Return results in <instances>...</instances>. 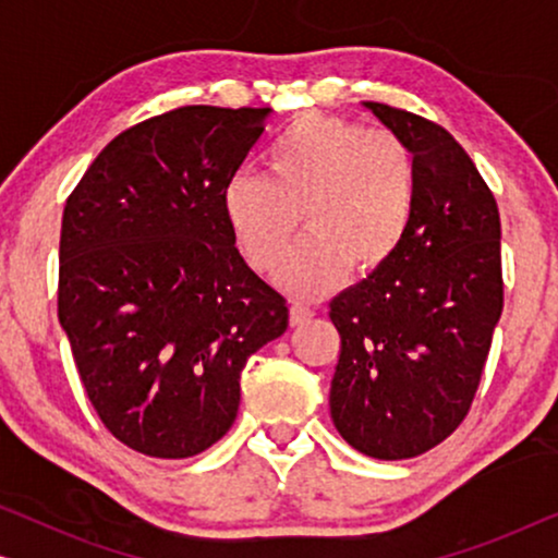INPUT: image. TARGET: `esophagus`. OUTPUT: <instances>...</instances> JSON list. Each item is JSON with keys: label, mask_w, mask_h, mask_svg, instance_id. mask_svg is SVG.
I'll return each instance as SVG.
<instances>
[{"label": "esophagus", "mask_w": 558, "mask_h": 558, "mask_svg": "<svg viewBox=\"0 0 558 558\" xmlns=\"http://www.w3.org/2000/svg\"><path fill=\"white\" fill-rule=\"evenodd\" d=\"M312 315H315V310L304 302H294L292 310H289V319H292V325H304L307 319H312Z\"/></svg>", "instance_id": "34e87169"}]
</instances>
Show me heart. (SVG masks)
I'll list each match as a JSON object with an SVG mask.
<instances>
[{
  "label": "heart",
  "mask_w": 558,
  "mask_h": 558,
  "mask_svg": "<svg viewBox=\"0 0 558 558\" xmlns=\"http://www.w3.org/2000/svg\"><path fill=\"white\" fill-rule=\"evenodd\" d=\"M264 172H235L220 205L235 246L258 274H274L296 228L310 235L281 274L296 294H323L350 266L371 274L407 239L416 205L411 149L386 129L307 113L271 144Z\"/></svg>",
  "instance_id": "obj_1"
}]
</instances>
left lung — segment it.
I'll return each mask as SVG.
<instances>
[{
	"label": "left lung",
	"instance_id": "8db88e82",
	"mask_svg": "<svg viewBox=\"0 0 558 558\" xmlns=\"http://www.w3.org/2000/svg\"><path fill=\"white\" fill-rule=\"evenodd\" d=\"M414 155L416 205L399 251L330 302L340 357L335 429L376 460H409L468 416L502 312L500 213L447 129L365 101Z\"/></svg>",
	"mask_w": 558,
	"mask_h": 558
}]
</instances>
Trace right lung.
<instances>
[{
  "label": "right lung",
  "instance_id": "right-lung-1",
  "mask_svg": "<svg viewBox=\"0 0 558 558\" xmlns=\"http://www.w3.org/2000/svg\"><path fill=\"white\" fill-rule=\"evenodd\" d=\"M269 111L182 106L140 121L68 195L58 319L98 418L134 452L182 460L216 445L246 361L289 325L220 205Z\"/></svg>",
  "mask_w": 558,
  "mask_h": 558
}]
</instances>
